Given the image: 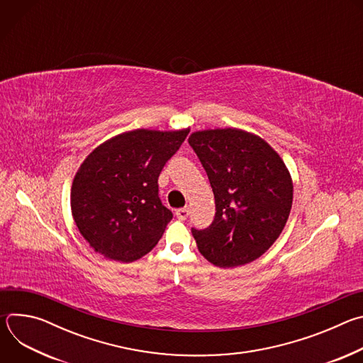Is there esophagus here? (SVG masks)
<instances>
[{
  "label": "esophagus",
  "mask_w": 363,
  "mask_h": 363,
  "mask_svg": "<svg viewBox=\"0 0 363 363\" xmlns=\"http://www.w3.org/2000/svg\"><path fill=\"white\" fill-rule=\"evenodd\" d=\"M175 216L179 218V220H186L188 216H189V210L188 208H179L175 211Z\"/></svg>",
  "instance_id": "obj_1"
}]
</instances>
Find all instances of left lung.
<instances>
[{
  "mask_svg": "<svg viewBox=\"0 0 363 363\" xmlns=\"http://www.w3.org/2000/svg\"><path fill=\"white\" fill-rule=\"evenodd\" d=\"M188 142L208 175L217 211L208 228H192L199 252L223 269L254 262L287 223L289 169L264 139L241 129L198 130Z\"/></svg>",
  "mask_w": 363,
  "mask_h": 363,
  "instance_id": "left-lung-1",
  "label": "left lung"
}]
</instances>
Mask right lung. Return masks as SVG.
Instances as JSON below:
<instances>
[{"label": "right lung", "instance_id": "obj_1", "mask_svg": "<svg viewBox=\"0 0 363 363\" xmlns=\"http://www.w3.org/2000/svg\"><path fill=\"white\" fill-rule=\"evenodd\" d=\"M188 132L136 129L89 153L73 179L70 205L94 251L130 263L158 244L172 220L160 199L158 178Z\"/></svg>", "mask_w": 363, "mask_h": 363}]
</instances>
